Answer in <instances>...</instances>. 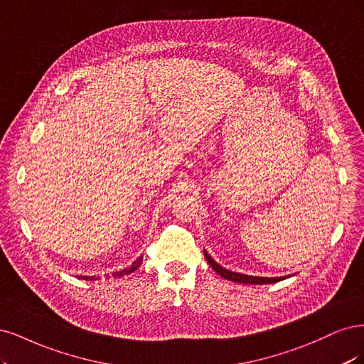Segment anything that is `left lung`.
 Listing matches in <instances>:
<instances>
[{
	"label": "left lung",
	"mask_w": 364,
	"mask_h": 364,
	"mask_svg": "<svg viewBox=\"0 0 364 364\" xmlns=\"http://www.w3.org/2000/svg\"><path fill=\"white\" fill-rule=\"evenodd\" d=\"M204 255L208 262V264L213 267V271L218 272L222 278L234 281V283H242V284H272V283H278V281H283L287 277H254V275H246V274H239V272H232L228 271V269L222 267L219 263H216L212 257L208 255V252L204 250Z\"/></svg>",
	"instance_id": "8db88e82"
}]
</instances>
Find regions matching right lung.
Wrapping results in <instances>:
<instances>
[{
	"mask_svg": "<svg viewBox=\"0 0 364 364\" xmlns=\"http://www.w3.org/2000/svg\"><path fill=\"white\" fill-rule=\"evenodd\" d=\"M142 264V257H139V259L136 260V262H133V264L132 266H128V267H125V269H122V271H119V272H114V274H112V277L113 278H116V277H124V275H128V274H132V272H134L136 269ZM109 277V275H107ZM77 278H80V279H87V281H93V279H97L95 277H85V275H77Z\"/></svg>",
	"mask_w": 364,
	"mask_h": 364,
	"instance_id": "1",
	"label": "right lung"
}]
</instances>
